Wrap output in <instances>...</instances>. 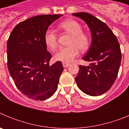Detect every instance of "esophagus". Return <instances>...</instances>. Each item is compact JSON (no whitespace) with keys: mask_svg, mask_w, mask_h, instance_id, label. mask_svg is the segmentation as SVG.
<instances>
[{"mask_svg":"<svg viewBox=\"0 0 129 129\" xmlns=\"http://www.w3.org/2000/svg\"><path fill=\"white\" fill-rule=\"evenodd\" d=\"M62 65H63L64 68H67V67H68V66L70 65V64L67 63V62H62Z\"/></svg>","mask_w":129,"mask_h":129,"instance_id":"1","label":"esophagus"}]
</instances>
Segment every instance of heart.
Returning a JSON list of instances; mask_svg holds the SVG:
<instances>
[{
    "label": "heart",
    "instance_id": "b5f03b06",
    "mask_svg": "<svg viewBox=\"0 0 129 129\" xmlns=\"http://www.w3.org/2000/svg\"><path fill=\"white\" fill-rule=\"evenodd\" d=\"M60 28L68 34L72 35L68 47L61 48L55 55L57 61L63 62H70L79 55V50L85 52L90 44V38L83 32L81 25L74 20H67L60 24ZM44 43L46 46L54 50L58 46V35L56 31L52 28H48L45 31Z\"/></svg>",
    "mask_w": 129,
    "mask_h": 129
}]
</instances>
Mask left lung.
<instances>
[{"instance_id":"obj_1","label":"left lung","mask_w":129,"mask_h":129,"mask_svg":"<svg viewBox=\"0 0 129 129\" xmlns=\"http://www.w3.org/2000/svg\"><path fill=\"white\" fill-rule=\"evenodd\" d=\"M72 15L84 20L92 33L91 46L83 58L90 63L79 67L76 83L85 94L100 95L110 89L118 76L121 60L119 42L108 26L94 16L85 12Z\"/></svg>"}]
</instances>
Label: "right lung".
Segmentation results:
<instances>
[{"mask_svg":"<svg viewBox=\"0 0 129 129\" xmlns=\"http://www.w3.org/2000/svg\"><path fill=\"white\" fill-rule=\"evenodd\" d=\"M62 15H42L18 24L7 43L8 68L15 85L24 95L43 101L57 88L63 67L61 61L50 65L52 55L44 36L48 26Z\"/></svg>","mask_w":129,"mask_h":129,"instance_id":"obj_1","label":"right lung"}]
</instances>
